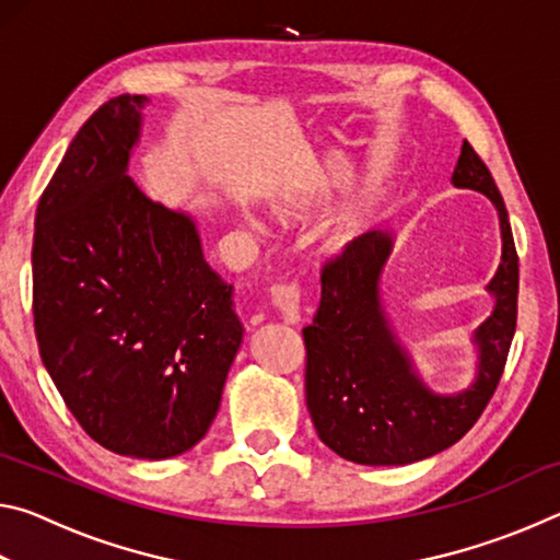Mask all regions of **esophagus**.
Instances as JSON below:
<instances>
[{"label": "esophagus", "instance_id": "obj_1", "mask_svg": "<svg viewBox=\"0 0 560 560\" xmlns=\"http://www.w3.org/2000/svg\"><path fill=\"white\" fill-rule=\"evenodd\" d=\"M271 303L287 324L301 320V287L296 281H279L271 287Z\"/></svg>", "mask_w": 560, "mask_h": 560}]
</instances>
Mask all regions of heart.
Here are the masks:
<instances>
[{
	"instance_id": "b5f03b06",
	"label": "heart",
	"mask_w": 560,
	"mask_h": 560,
	"mask_svg": "<svg viewBox=\"0 0 560 560\" xmlns=\"http://www.w3.org/2000/svg\"><path fill=\"white\" fill-rule=\"evenodd\" d=\"M277 212L281 217H296L303 212V205L299 200H283L277 205Z\"/></svg>"
}]
</instances>
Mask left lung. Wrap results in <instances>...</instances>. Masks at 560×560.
I'll return each instance as SVG.
<instances>
[{
  "label": "left lung",
  "mask_w": 560,
  "mask_h": 560,
  "mask_svg": "<svg viewBox=\"0 0 560 560\" xmlns=\"http://www.w3.org/2000/svg\"><path fill=\"white\" fill-rule=\"evenodd\" d=\"M454 187L487 195L499 210L501 264L489 291L494 314L477 328L479 371L467 390L432 395L387 326L377 281L393 240L368 232L320 267V306L303 328L306 405L320 442L340 457L371 467L410 464L452 447L479 420L504 373L516 330L518 254L506 205L485 160L467 140Z\"/></svg>",
  "instance_id": "obj_1"
}]
</instances>
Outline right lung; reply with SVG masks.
<instances>
[{"label": "right lung", "mask_w": 560, "mask_h": 560, "mask_svg": "<svg viewBox=\"0 0 560 560\" xmlns=\"http://www.w3.org/2000/svg\"><path fill=\"white\" fill-rule=\"evenodd\" d=\"M143 103H103L46 185L32 308L46 371L89 438L167 459L210 430L242 324L195 222L126 175Z\"/></svg>", "instance_id": "add662e5"}]
</instances>
